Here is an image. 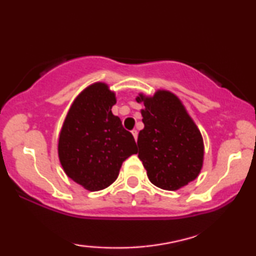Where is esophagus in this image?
I'll list each match as a JSON object with an SVG mask.
<instances>
[{
  "instance_id": "1",
  "label": "esophagus",
  "mask_w": 256,
  "mask_h": 256,
  "mask_svg": "<svg viewBox=\"0 0 256 256\" xmlns=\"http://www.w3.org/2000/svg\"><path fill=\"white\" fill-rule=\"evenodd\" d=\"M132 136H134V138L136 141V140H138V130H135V129H134V130L132 132Z\"/></svg>"
}]
</instances>
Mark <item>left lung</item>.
<instances>
[{"label": "left lung", "instance_id": "left-lung-1", "mask_svg": "<svg viewBox=\"0 0 256 256\" xmlns=\"http://www.w3.org/2000/svg\"><path fill=\"white\" fill-rule=\"evenodd\" d=\"M136 100L146 107L138 146L149 180L169 191L194 180L202 166L204 144L178 98L158 90L152 98L140 96Z\"/></svg>", "mask_w": 256, "mask_h": 256}]
</instances>
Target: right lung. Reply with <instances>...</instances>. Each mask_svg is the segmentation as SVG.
Returning a JSON list of instances; mask_svg holds the SVG:
<instances>
[{
  "mask_svg": "<svg viewBox=\"0 0 256 256\" xmlns=\"http://www.w3.org/2000/svg\"><path fill=\"white\" fill-rule=\"evenodd\" d=\"M115 102L104 84L87 87L73 102L59 136L62 169L90 191L114 183L122 163L138 152L134 136L112 113Z\"/></svg>",
  "mask_w": 256,
  "mask_h": 256,
  "instance_id": "right-lung-1",
  "label": "right lung"
}]
</instances>
